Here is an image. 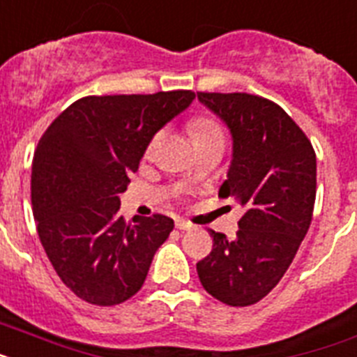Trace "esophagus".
I'll use <instances>...</instances> for the list:
<instances>
[{"label":"esophagus","instance_id":"obj_1","mask_svg":"<svg viewBox=\"0 0 357 357\" xmlns=\"http://www.w3.org/2000/svg\"><path fill=\"white\" fill-rule=\"evenodd\" d=\"M176 229H179V230H190V229H194V227L190 223H188V221H185V220H176Z\"/></svg>","mask_w":357,"mask_h":357}]
</instances>
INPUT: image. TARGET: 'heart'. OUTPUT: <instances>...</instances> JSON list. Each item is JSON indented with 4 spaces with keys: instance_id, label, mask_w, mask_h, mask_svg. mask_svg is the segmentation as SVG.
I'll return each mask as SVG.
<instances>
[{
    "instance_id": "1",
    "label": "heart",
    "mask_w": 357,
    "mask_h": 357,
    "mask_svg": "<svg viewBox=\"0 0 357 357\" xmlns=\"http://www.w3.org/2000/svg\"><path fill=\"white\" fill-rule=\"evenodd\" d=\"M188 130H190V136L194 139V145L196 143L206 142V139H214V137H223V132H221L220 125L208 118H197L194 119L190 125H188ZM158 142V136L151 142V149Z\"/></svg>"
}]
</instances>
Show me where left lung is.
Here are the masks:
<instances>
[{
  "label": "left lung",
  "mask_w": 357,
  "mask_h": 357,
  "mask_svg": "<svg viewBox=\"0 0 357 357\" xmlns=\"http://www.w3.org/2000/svg\"><path fill=\"white\" fill-rule=\"evenodd\" d=\"M227 125L232 161L220 187L243 208L234 239L211 230L212 252L197 263L203 289L230 307L257 303L274 289L312 221L316 152L285 110L252 94L199 92Z\"/></svg>",
  "instance_id": "1"
}]
</instances>
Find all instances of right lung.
<instances>
[{
	"instance_id": "right-lung-1",
	"label": "right lung",
	"mask_w": 357,
	"mask_h": 357,
	"mask_svg": "<svg viewBox=\"0 0 357 357\" xmlns=\"http://www.w3.org/2000/svg\"><path fill=\"white\" fill-rule=\"evenodd\" d=\"M194 98L190 91L89 96L41 136L32 160V212L54 271L77 298L112 307L145 283L174 221L154 214L127 225L119 194L155 132Z\"/></svg>"
}]
</instances>
